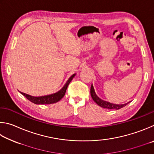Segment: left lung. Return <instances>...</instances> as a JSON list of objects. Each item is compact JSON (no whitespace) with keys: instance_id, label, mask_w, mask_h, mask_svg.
Instances as JSON below:
<instances>
[{"instance_id":"8db88e82","label":"left lung","mask_w":154,"mask_h":154,"mask_svg":"<svg viewBox=\"0 0 154 154\" xmlns=\"http://www.w3.org/2000/svg\"><path fill=\"white\" fill-rule=\"evenodd\" d=\"M91 97L93 99V101H95L99 106L103 107V108H106L109 109H119L120 108H122V107L126 106V105L129 103V102H128V103L125 104H114L110 103V102L103 100V99H100L97 95L95 89H94L93 84L91 85Z\"/></svg>"}]
</instances>
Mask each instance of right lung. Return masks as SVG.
<instances>
[{
	"label": "right lung",
	"mask_w": 154,
	"mask_h": 154,
	"mask_svg": "<svg viewBox=\"0 0 154 154\" xmlns=\"http://www.w3.org/2000/svg\"><path fill=\"white\" fill-rule=\"evenodd\" d=\"M75 75V74H74L70 76L69 79L67 80L66 84L61 89L59 90L58 92L55 93L53 94H51V95H45V96H40V97H34L28 95V94L23 93L20 92L21 95H23L26 98L28 99L29 101H30L32 103L37 105H45V104H52L55 103L60 101L61 99L63 97L66 93V91L67 90V88L68 87L70 82L72 81V79H74V77Z\"/></svg>",
	"instance_id": "add662e5"
}]
</instances>
